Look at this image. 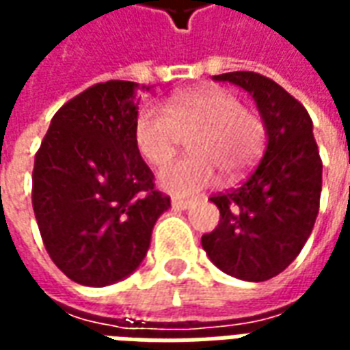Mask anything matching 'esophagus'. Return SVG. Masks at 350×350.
<instances>
[{
	"instance_id": "obj_1",
	"label": "esophagus",
	"mask_w": 350,
	"mask_h": 350,
	"mask_svg": "<svg viewBox=\"0 0 350 350\" xmlns=\"http://www.w3.org/2000/svg\"><path fill=\"white\" fill-rule=\"evenodd\" d=\"M191 204H193V202L187 200V198H178V197L172 198V206H174V208H180V210H187Z\"/></svg>"
}]
</instances>
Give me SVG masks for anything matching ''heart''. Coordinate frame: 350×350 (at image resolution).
Returning <instances> with one entry per match:
<instances>
[{
    "instance_id": "obj_1",
    "label": "heart",
    "mask_w": 350,
    "mask_h": 350,
    "mask_svg": "<svg viewBox=\"0 0 350 350\" xmlns=\"http://www.w3.org/2000/svg\"><path fill=\"white\" fill-rule=\"evenodd\" d=\"M191 135L189 155L159 174L161 185L176 195L210 187L217 172L225 182L240 180L262 157L268 137L262 116L225 88L178 93L165 108L146 105L135 120L138 152L153 167L172 159L182 138Z\"/></svg>"
}]
</instances>
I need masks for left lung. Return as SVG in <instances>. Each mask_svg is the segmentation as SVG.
<instances>
[{
  "label": "left lung",
  "instance_id": "left-lung-1",
  "mask_svg": "<svg viewBox=\"0 0 350 350\" xmlns=\"http://www.w3.org/2000/svg\"><path fill=\"white\" fill-rule=\"evenodd\" d=\"M213 80L253 95L266 123L268 146L245 182L210 197L221 217L202 236V247L228 275L266 281L298 257L315 225L323 161L313 122L300 100L258 72H225Z\"/></svg>",
  "mask_w": 350,
  "mask_h": 350
}]
</instances>
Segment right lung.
<instances>
[{
	"mask_svg": "<svg viewBox=\"0 0 350 350\" xmlns=\"http://www.w3.org/2000/svg\"><path fill=\"white\" fill-rule=\"evenodd\" d=\"M135 82L108 80L57 110L35 153L31 202L42 243L59 270L88 286L137 270L170 197L135 142Z\"/></svg>",
	"mask_w": 350,
	"mask_h": 350,
	"instance_id": "right-lung-1",
	"label": "right lung"
}]
</instances>
